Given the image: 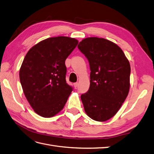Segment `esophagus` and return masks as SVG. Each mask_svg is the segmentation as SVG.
<instances>
[{
    "mask_svg": "<svg viewBox=\"0 0 154 154\" xmlns=\"http://www.w3.org/2000/svg\"><path fill=\"white\" fill-rule=\"evenodd\" d=\"M73 85H74V87H75V88H76V87H78V82H77V83H74V84H73Z\"/></svg>",
    "mask_w": 154,
    "mask_h": 154,
    "instance_id": "obj_1",
    "label": "esophagus"
}]
</instances>
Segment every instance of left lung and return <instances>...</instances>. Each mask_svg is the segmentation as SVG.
Masks as SVG:
<instances>
[{"mask_svg": "<svg viewBox=\"0 0 154 154\" xmlns=\"http://www.w3.org/2000/svg\"><path fill=\"white\" fill-rule=\"evenodd\" d=\"M78 48L89 63L90 87L81 95L86 114L105 122L118 112L128 96L130 66L118 45L105 38L89 37Z\"/></svg>", "mask_w": 154, "mask_h": 154, "instance_id": "obj_1", "label": "left lung"}]
</instances>
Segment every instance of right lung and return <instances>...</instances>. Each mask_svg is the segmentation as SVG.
Masks as SVG:
<instances>
[{
    "label": "right lung",
    "mask_w": 154,
    "mask_h": 154,
    "mask_svg": "<svg viewBox=\"0 0 154 154\" xmlns=\"http://www.w3.org/2000/svg\"><path fill=\"white\" fill-rule=\"evenodd\" d=\"M78 43L70 37H51L31 48L23 60L19 72L22 89L42 117H53L62 110L72 91L66 83L65 61Z\"/></svg>",
    "instance_id": "add662e5"
}]
</instances>
